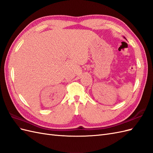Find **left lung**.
Masks as SVG:
<instances>
[{"label":"left lung","instance_id":"left-lung-1","mask_svg":"<svg viewBox=\"0 0 153 153\" xmlns=\"http://www.w3.org/2000/svg\"><path fill=\"white\" fill-rule=\"evenodd\" d=\"M124 38H125V37H124Z\"/></svg>","mask_w":153,"mask_h":153}]
</instances>
